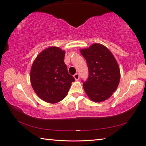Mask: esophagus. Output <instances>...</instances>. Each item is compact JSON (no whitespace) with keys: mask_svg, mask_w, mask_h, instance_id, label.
I'll use <instances>...</instances> for the list:
<instances>
[{"mask_svg":"<svg viewBox=\"0 0 146 146\" xmlns=\"http://www.w3.org/2000/svg\"><path fill=\"white\" fill-rule=\"evenodd\" d=\"M73 76H74V78H75V79L76 80H78V79H79V78H80V75H79V74L78 73L75 74Z\"/></svg>","mask_w":146,"mask_h":146,"instance_id":"1","label":"esophagus"}]
</instances>
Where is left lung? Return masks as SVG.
Returning <instances> with one entry per match:
<instances>
[{
	"mask_svg": "<svg viewBox=\"0 0 146 146\" xmlns=\"http://www.w3.org/2000/svg\"><path fill=\"white\" fill-rule=\"evenodd\" d=\"M89 71V76L83 82L86 94L91 100L102 102L117 90L120 81V69L111 51L104 46L94 44L81 49Z\"/></svg>",
	"mask_w": 146,
	"mask_h": 146,
	"instance_id": "left-lung-1",
	"label": "left lung"
}]
</instances>
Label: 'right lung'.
<instances>
[{"label": "right lung", "instance_id": "obj_1", "mask_svg": "<svg viewBox=\"0 0 146 146\" xmlns=\"http://www.w3.org/2000/svg\"><path fill=\"white\" fill-rule=\"evenodd\" d=\"M65 51L50 47L42 51L35 60L30 72L31 86L42 100L56 103L63 100L75 81L64 63Z\"/></svg>", "mask_w": 146, "mask_h": 146}]
</instances>
